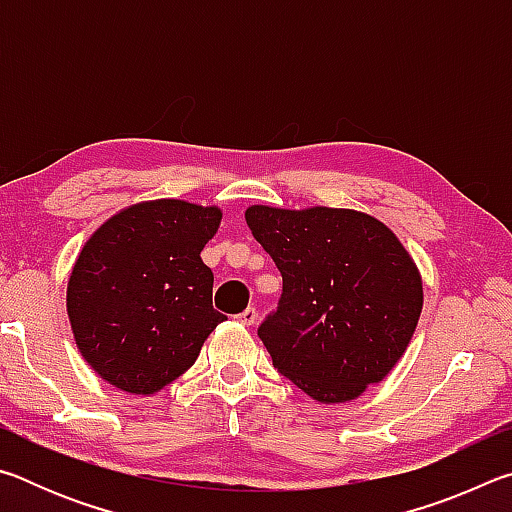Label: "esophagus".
<instances>
[{
  "mask_svg": "<svg viewBox=\"0 0 512 512\" xmlns=\"http://www.w3.org/2000/svg\"><path fill=\"white\" fill-rule=\"evenodd\" d=\"M237 318H239V323H241V325L250 327V325H255V320H257V311H255V307H248V309L241 311V314H239Z\"/></svg>",
  "mask_w": 512,
  "mask_h": 512,
  "instance_id": "1",
  "label": "esophagus"
}]
</instances>
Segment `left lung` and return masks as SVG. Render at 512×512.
<instances>
[{"label": "left lung", "mask_w": 512, "mask_h": 512, "mask_svg": "<svg viewBox=\"0 0 512 512\" xmlns=\"http://www.w3.org/2000/svg\"><path fill=\"white\" fill-rule=\"evenodd\" d=\"M246 223L282 273L257 334L273 366L320 404L357 400L409 348L422 277L375 216L343 207L250 205Z\"/></svg>", "instance_id": "8db88e82"}]
</instances>
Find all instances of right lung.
Wrapping results in <instances>:
<instances>
[{
  "instance_id": "obj_1",
  "label": "right lung",
  "mask_w": 512,
  "mask_h": 512,
  "mask_svg": "<svg viewBox=\"0 0 512 512\" xmlns=\"http://www.w3.org/2000/svg\"><path fill=\"white\" fill-rule=\"evenodd\" d=\"M221 216L158 198L112 214L85 241L67 282L69 325L88 366L119 391L160 393L225 320L201 259Z\"/></svg>"
}]
</instances>
